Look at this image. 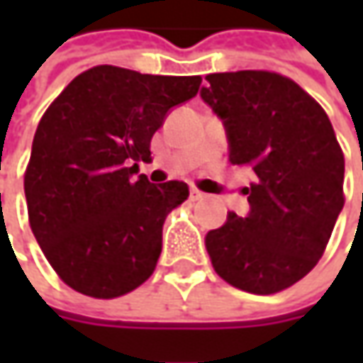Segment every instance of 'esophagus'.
<instances>
[{"mask_svg": "<svg viewBox=\"0 0 363 363\" xmlns=\"http://www.w3.org/2000/svg\"><path fill=\"white\" fill-rule=\"evenodd\" d=\"M203 198H206V194H202L198 188L189 189V200H191V202H200Z\"/></svg>", "mask_w": 363, "mask_h": 363, "instance_id": "1", "label": "esophagus"}]
</instances>
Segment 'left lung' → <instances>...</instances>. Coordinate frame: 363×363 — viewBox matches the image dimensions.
Returning <instances> with one entry per match:
<instances>
[{"instance_id": "1", "label": "left lung", "mask_w": 363, "mask_h": 363, "mask_svg": "<svg viewBox=\"0 0 363 363\" xmlns=\"http://www.w3.org/2000/svg\"><path fill=\"white\" fill-rule=\"evenodd\" d=\"M202 99L228 133L232 165L257 179L244 188L248 216L208 232L214 271L246 293L272 295L323 257L342 212L345 161L328 113L291 78L269 70L208 74Z\"/></svg>"}]
</instances>
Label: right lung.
<instances>
[{
  "mask_svg": "<svg viewBox=\"0 0 363 363\" xmlns=\"http://www.w3.org/2000/svg\"><path fill=\"white\" fill-rule=\"evenodd\" d=\"M202 77H160L101 64L46 108L23 174L28 220L50 267L70 289L115 299L143 285L161 255L184 182L149 184L139 161L167 111L194 99Z\"/></svg>",
  "mask_w": 363,
  "mask_h": 363,
  "instance_id": "obj_1",
  "label": "right lung"
}]
</instances>
